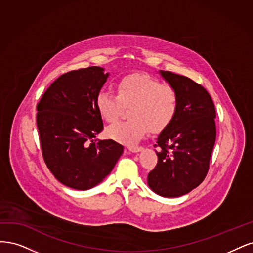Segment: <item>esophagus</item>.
Masks as SVG:
<instances>
[{
    "instance_id": "1",
    "label": "esophagus",
    "mask_w": 253,
    "mask_h": 253,
    "mask_svg": "<svg viewBox=\"0 0 253 253\" xmlns=\"http://www.w3.org/2000/svg\"><path fill=\"white\" fill-rule=\"evenodd\" d=\"M128 150L131 152H140L143 150V147H138V146H130V147H128Z\"/></svg>"
}]
</instances>
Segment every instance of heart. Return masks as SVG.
<instances>
[{"mask_svg": "<svg viewBox=\"0 0 253 253\" xmlns=\"http://www.w3.org/2000/svg\"><path fill=\"white\" fill-rule=\"evenodd\" d=\"M118 95L102 91L95 106L103 120L116 122L123 109L130 106L129 121L119 122L106 130V134L119 143L134 145L147 133L165 129L173 121L178 108L176 89L146 73H132L122 78L117 84Z\"/></svg>", "mask_w": 253, "mask_h": 253, "instance_id": "b5f03b06", "label": "heart"}]
</instances>
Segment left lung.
Here are the masks:
<instances>
[{
    "instance_id": "1",
    "label": "left lung",
    "mask_w": 253,
    "mask_h": 253,
    "mask_svg": "<svg viewBox=\"0 0 253 253\" xmlns=\"http://www.w3.org/2000/svg\"><path fill=\"white\" fill-rule=\"evenodd\" d=\"M160 73L176 89L180 100L173 121L157 138L158 164L147 181L161 197L176 198L190 192L207 175L216 137L215 108L206 89L191 79Z\"/></svg>"
}]
</instances>
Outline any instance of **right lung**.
I'll list each match as a JSON object with an SVG mask.
<instances>
[{
  "label": "right lung",
  "instance_id": "add662e5",
  "mask_svg": "<svg viewBox=\"0 0 253 253\" xmlns=\"http://www.w3.org/2000/svg\"><path fill=\"white\" fill-rule=\"evenodd\" d=\"M108 76L97 66L64 73L37 106L44 161L56 180L72 189L100 184L123 153L113 140H94L103 130L95 100Z\"/></svg>",
  "mask_w": 253,
  "mask_h": 253
}]
</instances>
